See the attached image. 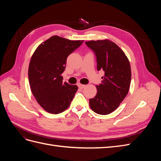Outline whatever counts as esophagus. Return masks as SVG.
<instances>
[{"label":"esophagus","mask_w":161,"mask_h":161,"mask_svg":"<svg viewBox=\"0 0 161 161\" xmlns=\"http://www.w3.org/2000/svg\"><path fill=\"white\" fill-rule=\"evenodd\" d=\"M78 86H79V87L80 89H83V88H85V85H81V84H79V85H78Z\"/></svg>","instance_id":"1"}]
</instances>
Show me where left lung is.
I'll use <instances>...</instances> for the list:
<instances>
[{"mask_svg":"<svg viewBox=\"0 0 161 161\" xmlns=\"http://www.w3.org/2000/svg\"><path fill=\"white\" fill-rule=\"evenodd\" d=\"M95 53L97 70L105 72L103 80L97 85V92L89 99L91 109L96 114L108 115L118 108L128 95L131 82V68L125 53L109 40L85 42Z\"/></svg>","mask_w":161,"mask_h":161,"instance_id":"8db88e82","label":"left lung"}]
</instances>
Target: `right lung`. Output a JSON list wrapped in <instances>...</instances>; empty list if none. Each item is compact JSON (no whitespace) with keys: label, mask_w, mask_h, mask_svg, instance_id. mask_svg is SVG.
<instances>
[{"label":"right lung","mask_w":161,"mask_h":161,"mask_svg":"<svg viewBox=\"0 0 161 161\" xmlns=\"http://www.w3.org/2000/svg\"><path fill=\"white\" fill-rule=\"evenodd\" d=\"M83 40L72 41L53 36L39 46L31 58L28 76L33 96L48 113L58 114L70 105L76 85L63 83L66 59Z\"/></svg>","instance_id":"1"}]
</instances>
